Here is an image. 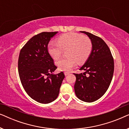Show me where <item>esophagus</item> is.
Segmentation results:
<instances>
[{
  "label": "esophagus",
  "instance_id": "esophagus-1",
  "mask_svg": "<svg viewBox=\"0 0 129 129\" xmlns=\"http://www.w3.org/2000/svg\"><path fill=\"white\" fill-rule=\"evenodd\" d=\"M64 75H65V76H67V75H69V72H64Z\"/></svg>",
  "mask_w": 129,
  "mask_h": 129
}]
</instances>
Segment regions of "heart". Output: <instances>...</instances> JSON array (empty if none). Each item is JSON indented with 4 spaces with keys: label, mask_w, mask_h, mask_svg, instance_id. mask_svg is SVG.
Wrapping results in <instances>:
<instances>
[{
    "label": "heart",
    "mask_w": 129,
    "mask_h": 129,
    "mask_svg": "<svg viewBox=\"0 0 129 129\" xmlns=\"http://www.w3.org/2000/svg\"><path fill=\"white\" fill-rule=\"evenodd\" d=\"M63 50H66L67 57L56 61V64L61 71L68 72L76 65V61L82 63L91 53L92 43L86 36L76 33H68L61 35L57 42H50L48 45V51L53 59L60 57Z\"/></svg>",
    "instance_id": "heart-1"
}]
</instances>
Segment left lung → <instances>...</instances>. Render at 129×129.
I'll return each mask as SVG.
<instances>
[{"label":"left lung","instance_id":"left-lung-1","mask_svg":"<svg viewBox=\"0 0 129 129\" xmlns=\"http://www.w3.org/2000/svg\"><path fill=\"white\" fill-rule=\"evenodd\" d=\"M80 32L91 40L92 50L80 69L84 73H74L76 77L74 88L77 98L90 103L103 96L108 89L113 75L114 60L110 49L102 39L86 31Z\"/></svg>","mask_w":129,"mask_h":129}]
</instances>
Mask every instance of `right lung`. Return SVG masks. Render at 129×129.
I'll return each mask as SVG.
<instances>
[{
  "mask_svg": "<svg viewBox=\"0 0 129 129\" xmlns=\"http://www.w3.org/2000/svg\"><path fill=\"white\" fill-rule=\"evenodd\" d=\"M57 33L42 32L35 35L19 54L18 71L23 87L31 99L40 103H51L57 98L64 78L62 72L53 73L57 67L47 50L49 41Z\"/></svg>",
  "mask_w": 129,
  "mask_h": 129,
  "instance_id": "add662e5",
  "label": "right lung"
}]
</instances>
